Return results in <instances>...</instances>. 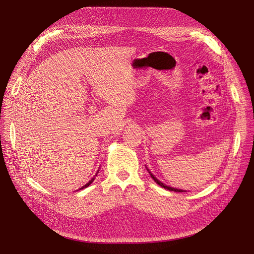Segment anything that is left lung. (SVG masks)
Masks as SVG:
<instances>
[{
	"mask_svg": "<svg viewBox=\"0 0 254 254\" xmlns=\"http://www.w3.org/2000/svg\"><path fill=\"white\" fill-rule=\"evenodd\" d=\"M150 175H151V177H152V179L158 184V185H161L162 188H164V189H166V190H171V191H178V192H182L183 190H177V189H174V188H170V186H167L166 184H164V183H162L161 181H158L152 174L150 173Z\"/></svg>",
	"mask_w": 254,
	"mask_h": 254,
	"instance_id": "1",
	"label": "left lung"
}]
</instances>
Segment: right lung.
<instances>
[{"mask_svg":"<svg viewBox=\"0 0 254 254\" xmlns=\"http://www.w3.org/2000/svg\"><path fill=\"white\" fill-rule=\"evenodd\" d=\"M93 180H95V177H93V178H92V179H91V180H90V181H89L88 183H86V184H85V185L83 186V188H81V189H80V190H83L84 188H87V186H88V185H90V184L92 183V181H93Z\"/></svg>","mask_w":254,"mask_h":254,"instance_id":"right-lung-1","label":"right lung"}]
</instances>
